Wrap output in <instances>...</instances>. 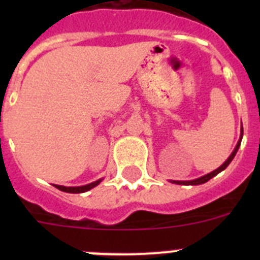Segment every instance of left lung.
Returning <instances> with one entry per match:
<instances>
[{
	"label": "left lung",
	"instance_id": "1",
	"mask_svg": "<svg viewBox=\"0 0 260 260\" xmlns=\"http://www.w3.org/2000/svg\"><path fill=\"white\" fill-rule=\"evenodd\" d=\"M242 135H243V128H241V138H240V141H238L237 146H236L234 151H233V152H232V155L228 157V160H226V161H225L224 164L221 165V167L217 168L216 171L211 172V173L206 174V176L201 177V178H197V180H192V181H173V183H177V185H201V183L207 182L208 180H211V178H212V177H215L216 174H219L220 172L224 171L225 168H226L229 164H231V161H232V160H233V157H234V156H236V153H237L238 148H240L241 141H242Z\"/></svg>",
	"mask_w": 260,
	"mask_h": 260
}]
</instances>
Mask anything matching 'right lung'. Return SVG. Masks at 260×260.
Here are the masks:
<instances>
[{
    "instance_id": "add662e5",
    "label": "right lung",
    "mask_w": 260,
    "mask_h": 260,
    "mask_svg": "<svg viewBox=\"0 0 260 260\" xmlns=\"http://www.w3.org/2000/svg\"><path fill=\"white\" fill-rule=\"evenodd\" d=\"M102 182V180L99 181H95V182L89 183V185H86V186H79V187H65V186H59V185H54L58 190H61V191H65V192H73V194H78V192H84V191H88L89 189H92V187H95L96 185H99V183Z\"/></svg>"
}]
</instances>
